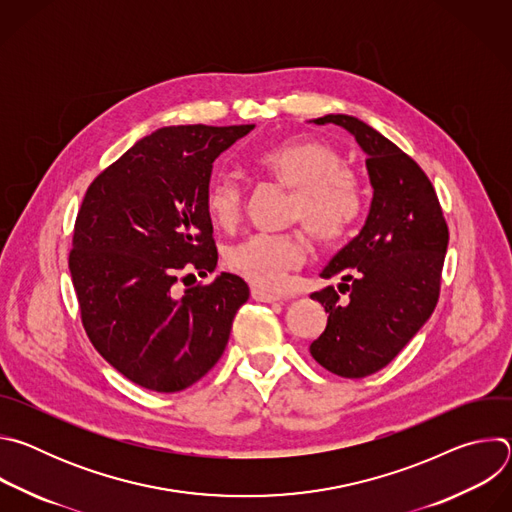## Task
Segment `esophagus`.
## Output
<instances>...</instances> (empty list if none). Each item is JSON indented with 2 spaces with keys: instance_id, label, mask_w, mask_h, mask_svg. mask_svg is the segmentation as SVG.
<instances>
[{
  "instance_id": "esophagus-1",
  "label": "esophagus",
  "mask_w": 512,
  "mask_h": 512,
  "mask_svg": "<svg viewBox=\"0 0 512 512\" xmlns=\"http://www.w3.org/2000/svg\"><path fill=\"white\" fill-rule=\"evenodd\" d=\"M251 298H253L255 302H265V304H275V302H281V298H279V296H275V294H269V291H265V289H259V287H253V289H251Z\"/></svg>"
}]
</instances>
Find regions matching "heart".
Instances as JSON below:
<instances>
[{
	"label": "heart",
	"instance_id": "b5f03b06",
	"mask_svg": "<svg viewBox=\"0 0 512 512\" xmlns=\"http://www.w3.org/2000/svg\"><path fill=\"white\" fill-rule=\"evenodd\" d=\"M255 166L294 190L289 214L322 245L340 243L362 212L358 180L342 166L332 145L318 139H285L255 156ZM204 208L218 229H233L245 208V190L233 174H216L204 192ZM306 245L300 235H249L225 251V265L265 291H279L287 273L302 265Z\"/></svg>",
	"mask_w": 512,
	"mask_h": 512
}]
</instances>
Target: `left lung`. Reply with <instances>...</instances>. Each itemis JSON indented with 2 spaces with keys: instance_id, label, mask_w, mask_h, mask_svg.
<instances>
[{
  "instance_id": "left-lung-1",
  "label": "left lung",
  "mask_w": 512,
  "mask_h": 512,
  "mask_svg": "<svg viewBox=\"0 0 512 512\" xmlns=\"http://www.w3.org/2000/svg\"><path fill=\"white\" fill-rule=\"evenodd\" d=\"M367 154L373 200L360 233L320 273L338 277L312 294L328 312L326 330L310 344L322 367L344 379L369 377L403 350L440 298L448 225L425 172L393 141L350 115H324ZM346 293L339 300L337 291Z\"/></svg>"
}]
</instances>
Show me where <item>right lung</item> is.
<instances>
[{
    "label": "right lung",
    "instance_id": "obj_1",
    "mask_svg": "<svg viewBox=\"0 0 512 512\" xmlns=\"http://www.w3.org/2000/svg\"><path fill=\"white\" fill-rule=\"evenodd\" d=\"M255 125H176L139 139L89 186L68 269L83 326L99 354L131 383L176 393L225 352L247 283L212 273L218 261L204 208L212 162Z\"/></svg>",
    "mask_w": 512,
    "mask_h": 512
}]
</instances>
